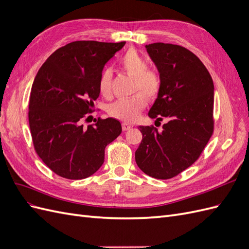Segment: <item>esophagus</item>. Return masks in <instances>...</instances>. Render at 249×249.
Segmentation results:
<instances>
[{
	"mask_svg": "<svg viewBox=\"0 0 249 249\" xmlns=\"http://www.w3.org/2000/svg\"><path fill=\"white\" fill-rule=\"evenodd\" d=\"M122 125H123V130H124V131H127V130L132 129V124H127V123H123Z\"/></svg>",
	"mask_w": 249,
	"mask_h": 249,
	"instance_id": "esophagus-1",
	"label": "esophagus"
}]
</instances>
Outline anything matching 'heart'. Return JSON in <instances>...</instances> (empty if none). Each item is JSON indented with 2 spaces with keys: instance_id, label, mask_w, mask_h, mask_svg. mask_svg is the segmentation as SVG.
Returning <instances> with one entry per match:
<instances>
[{
  "instance_id": "obj_1",
  "label": "heart",
  "mask_w": 249,
  "mask_h": 249,
  "mask_svg": "<svg viewBox=\"0 0 249 249\" xmlns=\"http://www.w3.org/2000/svg\"><path fill=\"white\" fill-rule=\"evenodd\" d=\"M120 66L133 77L134 90H140L142 93H136L127 99H120L109 105L108 113L115 118L124 122H134L139 117L140 112L146 106V97L155 99L161 89V78L158 72L148 69L146 59L137 51L130 50L120 58ZM112 72L105 70L100 78L99 89L103 95H109L111 92Z\"/></svg>"
}]
</instances>
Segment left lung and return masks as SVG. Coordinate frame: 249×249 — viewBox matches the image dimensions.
Instances as JSON below:
<instances>
[{"instance_id": "1", "label": "left lung", "mask_w": 249, "mask_h": 249, "mask_svg": "<svg viewBox=\"0 0 249 249\" xmlns=\"http://www.w3.org/2000/svg\"><path fill=\"white\" fill-rule=\"evenodd\" d=\"M145 49L161 78L148 116L167 123L162 130L138 126L142 140L135 160L147 176L167 179L191 166L212 136L214 84L206 66L189 50L163 42L146 44Z\"/></svg>"}]
</instances>
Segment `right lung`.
<instances>
[{
	"label": "right lung",
	"instance_id": "1",
	"mask_svg": "<svg viewBox=\"0 0 249 249\" xmlns=\"http://www.w3.org/2000/svg\"><path fill=\"white\" fill-rule=\"evenodd\" d=\"M124 44L73 41L56 50L37 72L30 93V130L37 155L56 175L92 176L104 163L105 148L122 133L115 118L97 119L87 127L82 119L100 95L105 64Z\"/></svg>",
	"mask_w": 249,
	"mask_h": 249
}]
</instances>
